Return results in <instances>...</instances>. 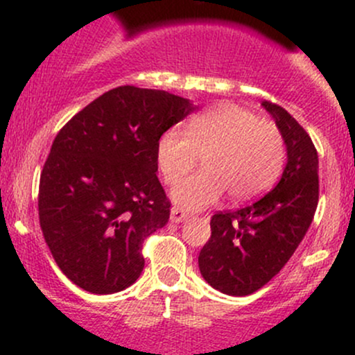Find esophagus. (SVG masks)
<instances>
[{"instance_id": "1", "label": "esophagus", "mask_w": 355, "mask_h": 355, "mask_svg": "<svg viewBox=\"0 0 355 355\" xmlns=\"http://www.w3.org/2000/svg\"><path fill=\"white\" fill-rule=\"evenodd\" d=\"M187 218H189V211H185L182 207H178V205L172 207V211H170V220H172V222L180 223Z\"/></svg>"}]
</instances>
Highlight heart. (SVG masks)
Masks as SVG:
<instances>
[{
	"label": "heart",
	"instance_id": "obj_1",
	"mask_svg": "<svg viewBox=\"0 0 355 355\" xmlns=\"http://www.w3.org/2000/svg\"><path fill=\"white\" fill-rule=\"evenodd\" d=\"M202 157L204 170L173 190L175 202L191 210L209 207L229 191L232 200H250L270 189L284 166L279 126L235 103H218L187 120L185 133L166 130L157 144V165L175 185Z\"/></svg>",
	"mask_w": 355,
	"mask_h": 355
}]
</instances>
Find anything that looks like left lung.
<instances>
[{
  "label": "left lung",
  "mask_w": 355,
  "mask_h": 355,
  "mask_svg": "<svg viewBox=\"0 0 355 355\" xmlns=\"http://www.w3.org/2000/svg\"><path fill=\"white\" fill-rule=\"evenodd\" d=\"M287 145L275 189L237 210L217 211L198 255L203 279L227 295H250L282 270L311 227L319 202V157L311 137L287 110L262 101Z\"/></svg>",
  "instance_id": "obj_1"
}]
</instances>
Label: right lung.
I'll return each instance as SVG.
<instances>
[{
    "label": "right lung",
    "instance_id": "obj_1",
    "mask_svg": "<svg viewBox=\"0 0 355 355\" xmlns=\"http://www.w3.org/2000/svg\"><path fill=\"white\" fill-rule=\"evenodd\" d=\"M193 110L164 89L125 85L58 132L40 175V227L80 288L115 294L140 277L145 239L168 222L172 207L157 177V144Z\"/></svg>",
    "mask_w": 355,
    "mask_h": 355
}]
</instances>
